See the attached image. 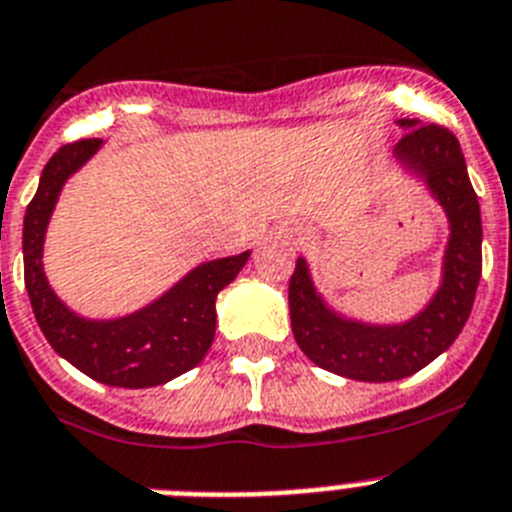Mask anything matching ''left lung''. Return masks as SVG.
<instances>
[{"instance_id":"left-lung-1","label":"left lung","mask_w":512,"mask_h":512,"mask_svg":"<svg viewBox=\"0 0 512 512\" xmlns=\"http://www.w3.org/2000/svg\"><path fill=\"white\" fill-rule=\"evenodd\" d=\"M398 124L406 127V135L395 145V156L427 179L450 221L442 286L435 299L414 320L377 328L333 315L317 296L304 260H296L289 281L291 330L299 349L317 367L349 380L393 382L427 367L463 330L482 278V216L461 145L440 124L416 119Z\"/></svg>"}]
</instances>
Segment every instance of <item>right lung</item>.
Listing matches in <instances>:
<instances>
[{
  "label": "right lung",
  "mask_w": 512,
  "mask_h": 512,
  "mask_svg": "<svg viewBox=\"0 0 512 512\" xmlns=\"http://www.w3.org/2000/svg\"><path fill=\"white\" fill-rule=\"evenodd\" d=\"M101 140L62 145L44 166L23 221L25 289L51 349L93 380L114 388H153L197 367L216 336V296L244 268L249 252L213 260L184 276L169 294L119 320H85L64 307L44 276L41 252L51 210L67 176Z\"/></svg>",
  "instance_id": "right-lung-1"
}]
</instances>
